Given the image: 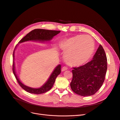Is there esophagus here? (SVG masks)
I'll use <instances>...</instances> for the list:
<instances>
[{
  "instance_id": "1",
  "label": "esophagus",
  "mask_w": 120,
  "mask_h": 120,
  "mask_svg": "<svg viewBox=\"0 0 120 120\" xmlns=\"http://www.w3.org/2000/svg\"><path fill=\"white\" fill-rule=\"evenodd\" d=\"M68 70L67 67H63L62 68H61V71H66V70Z\"/></svg>"
}]
</instances>
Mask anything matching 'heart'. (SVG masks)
<instances>
[{
    "mask_svg": "<svg viewBox=\"0 0 120 120\" xmlns=\"http://www.w3.org/2000/svg\"><path fill=\"white\" fill-rule=\"evenodd\" d=\"M66 62L71 66H79L86 64L95 50L93 38L85 35H77L64 40L60 44Z\"/></svg>",
    "mask_w": 120,
    "mask_h": 120,
    "instance_id": "1",
    "label": "heart"
}]
</instances>
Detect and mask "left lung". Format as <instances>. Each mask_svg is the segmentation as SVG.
Returning a JSON list of instances; mask_svg holds the SVG:
<instances>
[{"mask_svg": "<svg viewBox=\"0 0 120 120\" xmlns=\"http://www.w3.org/2000/svg\"><path fill=\"white\" fill-rule=\"evenodd\" d=\"M107 70V56L103 46L100 45L91 61L73 68L70 83L72 90L82 96L94 95L102 86Z\"/></svg>", "mask_w": 120, "mask_h": 120, "instance_id": "obj_1", "label": "left lung"}]
</instances>
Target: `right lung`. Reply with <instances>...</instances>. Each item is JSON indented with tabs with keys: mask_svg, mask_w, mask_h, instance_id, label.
I'll return each mask as SVG.
<instances>
[{
	"mask_svg": "<svg viewBox=\"0 0 120 120\" xmlns=\"http://www.w3.org/2000/svg\"><path fill=\"white\" fill-rule=\"evenodd\" d=\"M60 32V31L57 30H43V29H35V30H34L29 32L23 38L20 40L19 43L27 41H38L41 42L49 41L53 38V37L57 35V34H59ZM17 45H16L13 53V60H14V51H15V49ZM60 68V64L58 65L54 68V71L52 72L51 75H50L48 80L46 82L45 84L41 86V88L35 89L30 88V87L25 86L21 82L16 74L15 70V64H14V61L13 62L12 67L13 72L14 75H15L17 82L19 83L20 86L23 90H26V92L34 94H41L45 93L51 89L54 82H55L56 79L57 77V75H60L61 72Z\"/></svg>",
	"mask_w": 120,
	"mask_h": 120,
	"instance_id": "1",
	"label": "right lung"
}]
</instances>
